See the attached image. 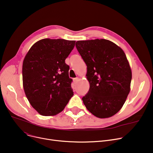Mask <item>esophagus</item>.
<instances>
[{
    "label": "esophagus",
    "mask_w": 153,
    "mask_h": 153,
    "mask_svg": "<svg viewBox=\"0 0 153 153\" xmlns=\"http://www.w3.org/2000/svg\"><path fill=\"white\" fill-rule=\"evenodd\" d=\"M78 79H79V78H78V77L74 78V79H73V81H74V83H76V82H77V81H78Z\"/></svg>",
    "instance_id": "34e87169"
}]
</instances>
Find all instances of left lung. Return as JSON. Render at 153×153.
Wrapping results in <instances>:
<instances>
[{"mask_svg":"<svg viewBox=\"0 0 153 153\" xmlns=\"http://www.w3.org/2000/svg\"><path fill=\"white\" fill-rule=\"evenodd\" d=\"M76 46L87 65L90 84L82 99L85 107L100 118L115 115L130 91L132 73L124 51L105 39L77 41Z\"/></svg>","mask_w":153,"mask_h":153,"instance_id":"obj_1","label":"left lung"}]
</instances>
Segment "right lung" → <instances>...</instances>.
I'll use <instances>...</instances> for the list:
<instances>
[{"label":"right lung","mask_w":153,"mask_h":153,"mask_svg":"<svg viewBox=\"0 0 153 153\" xmlns=\"http://www.w3.org/2000/svg\"><path fill=\"white\" fill-rule=\"evenodd\" d=\"M76 41L45 38L32 46L22 66L23 86L31 105L43 116L57 115L74 95L65 59Z\"/></svg>","instance_id":"right-lung-1"}]
</instances>
